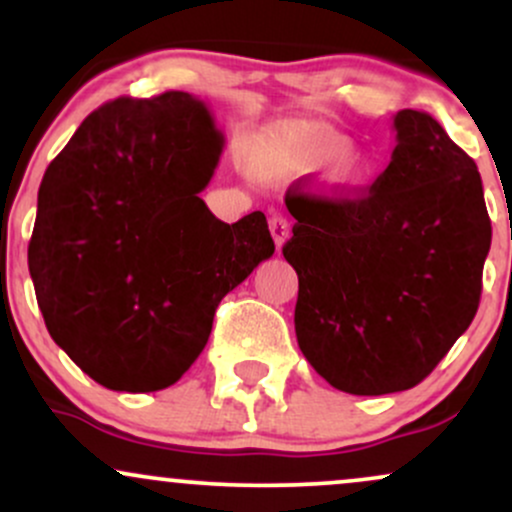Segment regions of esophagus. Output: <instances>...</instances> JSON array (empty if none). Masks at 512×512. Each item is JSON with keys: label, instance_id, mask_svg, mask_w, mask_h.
Masks as SVG:
<instances>
[{"label": "esophagus", "instance_id": "obj_1", "mask_svg": "<svg viewBox=\"0 0 512 512\" xmlns=\"http://www.w3.org/2000/svg\"><path fill=\"white\" fill-rule=\"evenodd\" d=\"M269 231H272L276 248H281V245H284L291 236V223H289V219H286V216L274 214L272 219H269Z\"/></svg>", "mask_w": 512, "mask_h": 512}]
</instances>
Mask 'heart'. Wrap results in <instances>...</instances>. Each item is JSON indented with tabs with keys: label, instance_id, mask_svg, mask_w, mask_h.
I'll list each match as a JSON object with an SVG mask.
<instances>
[{
	"label": "heart",
	"instance_id": "heart-1",
	"mask_svg": "<svg viewBox=\"0 0 512 512\" xmlns=\"http://www.w3.org/2000/svg\"><path fill=\"white\" fill-rule=\"evenodd\" d=\"M346 144L334 134L320 129H305L291 134L262 158L264 168L286 170H315L322 168V180L332 192L351 195L366 185L370 178V166L356 154H344Z\"/></svg>",
	"mask_w": 512,
	"mask_h": 512
}]
</instances>
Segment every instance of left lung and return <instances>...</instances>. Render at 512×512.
<instances>
[{
  "mask_svg": "<svg viewBox=\"0 0 512 512\" xmlns=\"http://www.w3.org/2000/svg\"><path fill=\"white\" fill-rule=\"evenodd\" d=\"M392 129L366 195H286L298 346L349 395L409 390L438 366L477 315L491 248L477 163L421 110H399Z\"/></svg>",
  "mask_w": 512,
  "mask_h": 512,
  "instance_id": "obj_1",
  "label": "left lung"
}]
</instances>
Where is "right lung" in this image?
I'll return each instance as SVG.
<instances>
[{
	"label": "right lung",
	"mask_w": 512,
	"mask_h": 512,
	"mask_svg": "<svg viewBox=\"0 0 512 512\" xmlns=\"http://www.w3.org/2000/svg\"><path fill=\"white\" fill-rule=\"evenodd\" d=\"M221 151L204 101L166 91L93 110L45 170L35 298L55 344L108 390L178 383L221 298L274 255L262 211L223 223L199 197Z\"/></svg>",
	"instance_id": "right-lung-1"
}]
</instances>
